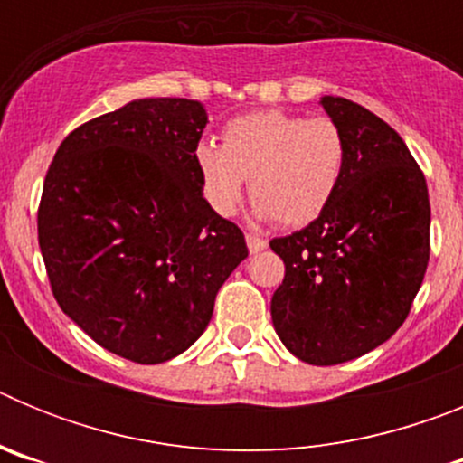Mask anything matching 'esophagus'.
I'll return each mask as SVG.
<instances>
[{"mask_svg":"<svg viewBox=\"0 0 463 463\" xmlns=\"http://www.w3.org/2000/svg\"><path fill=\"white\" fill-rule=\"evenodd\" d=\"M245 243H248V250H250L252 255H255V252H261L264 248H267V241L260 239V236H252V234L245 236Z\"/></svg>","mask_w":463,"mask_h":463,"instance_id":"1","label":"esophagus"}]
</instances>
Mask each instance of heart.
Listing matches in <instances>:
<instances>
[{
    "instance_id": "b5f03b06",
    "label": "heart",
    "mask_w": 463,
    "mask_h": 463,
    "mask_svg": "<svg viewBox=\"0 0 463 463\" xmlns=\"http://www.w3.org/2000/svg\"><path fill=\"white\" fill-rule=\"evenodd\" d=\"M196 169L211 208L232 215L250 175L255 215L282 227L320 218L341 185L345 138L329 118H301L285 110H255L222 129V146H196Z\"/></svg>"
}]
</instances>
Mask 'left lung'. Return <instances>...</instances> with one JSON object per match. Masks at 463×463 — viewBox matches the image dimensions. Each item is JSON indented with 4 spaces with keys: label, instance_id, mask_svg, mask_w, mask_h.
Listing matches in <instances>:
<instances>
[{
    "label": "left lung",
    "instance_id": "1",
    "mask_svg": "<svg viewBox=\"0 0 463 463\" xmlns=\"http://www.w3.org/2000/svg\"><path fill=\"white\" fill-rule=\"evenodd\" d=\"M345 138V169L308 227L273 239L285 261L271 320L289 353L313 366L350 362L403 325L429 264L431 206L403 138L364 106L322 97Z\"/></svg>",
    "mask_w": 463,
    "mask_h": 463
}]
</instances>
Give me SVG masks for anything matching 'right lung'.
<instances>
[{
    "mask_svg": "<svg viewBox=\"0 0 463 463\" xmlns=\"http://www.w3.org/2000/svg\"><path fill=\"white\" fill-rule=\"evenodd\" d=\"M206 122L199 101H129L76 127L48 166L36 224L52 297L129 362L185 353L248 257L243 232L202 194Z\"/></svg>",
    "mask_w": 463,
    "mask_h": 463,
    "instance_id": "right-lung-1",
    "label": "right lung"
}]
</instances>
